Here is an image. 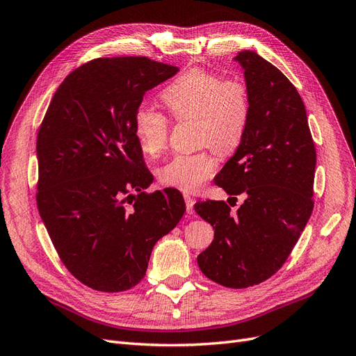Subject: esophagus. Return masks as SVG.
Here are the masks:
<instances>
[{
	"instance_id": "1",
	"label": "esophagus",
	"mask_w": 356,
	"mask_h": 356,
	"mask_svg": "<svg viewBox=\"0 0 356 356\" xmlns=\"http://www.w3.org/2000/svg\"><path fill=\"white\" fill-rule=\"evenodd\" d=\"M185 204H186V211L188 214H193V205H195V200L191 198L189 195L185 196Z\"/></svg>"
}]
</instances>
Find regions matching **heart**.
I'll list each match as a JSON object with an SVG mask.
<instances>
[{
    "instance_id": "1",
    "label": "heart",
    "mask_w": 356,
    "mask_h": 356,
    "mask_svg": "<svg viewBox=\"0 0 356 356\" xmlns=\"http://www.w3.org/2000/svg\"><path fill=\"white\" fill-rule=\"evenodd\" d=\"M161 102L177 122L193 120L196 145L209 147L220 155L233 154L241 147L251 120V99L248 88L239 81L192 69L177 77L161 92ZM134 135L140 151L156 158L168 140L167 118L139 107L134 115ZM216 171V160L207 151L176 155L158 170L165 186L181 192H198Z\"/></svg>"
}]
</instances>
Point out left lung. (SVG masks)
<instances>
[{
    "label": "left lung",
    "mask_w": 356,
    "mask_h": 356,
    "mask_svg": "<svg viewBox=\"0 0 356 356\" xmlns=\"http://www.w3.org/2000/svg\"><path fill=\"white\" fill-rule=\"evenodd\" d=\"M233 60L243 69L251 120L216 183L246 200L236 213L222 201L198 202L195 211L214 229V241L198 255L201 271L221 286L243 289L270 279L304 232L317 154L305 105L289 79L254 51Z\"/></svg>",
    "instance_id": "1"
}]
</instances>
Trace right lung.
<instances>
[{"mask_svg": "<svg viewBox=\"0 0 356 356\" xmlns=\"http://www.w3.org/2000/svg\"><path fill=\"white\" fill-rule=\"evenodd\" d=\"M177 72L147 57L92 60L64 79L39 129V214L63 264L95 291L136 286L186 211L173 188L142 192L154 177L134 135L143 95Z\"/></svg>", "mask_w": 356, "mask_h": 356, "instance_id": "1", "label": "right lung"}]
</instances>
